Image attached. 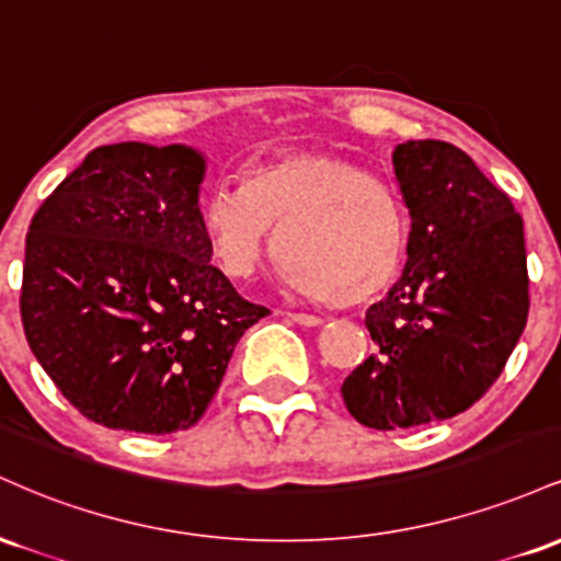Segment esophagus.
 Here are the masks:
<instances>
[{"instance_id":"esophagus-1","label":"esophagus","mask_w":561,"mask_h":561,"mask_svg":"<svg viewBox=\"0 0 561 561\" xmlns=\"http://www.w3.org/2000/svg\"><path fill=\"white\" fill-rule=\"evenodd\" d=\"M287 317L300 327H321V324H324V321H321L319 317H311V313H287Z\"/></svg>"}]
</instances>
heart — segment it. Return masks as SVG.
<instances>
[{
  "label": "heart",
  "instance_id": "b5f03b06",
  "mask_svg": "<svg viewBox=\"0 0 561 561\" xmlns=\"http://www.w3.org/2000/svg\"><path fill=\"white\" fill-rule=\"evenodd\" d=\"M199 221L218 266L253 279L276 250L282 282L306 298L362 302L388 289L409 250V210L388 179L356 160L295 150L244 171L242 186H216Z\"/></svg>",
  "mask_w": 561,
  "mask_h": 561
}]
</instances>
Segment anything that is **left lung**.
<instances>
[{"instance_id": "left-lung-1", "label": "left lung", "mask_w": 561, "mask_h": 561, "mask_svg": "<svg viewBox=\"0 0 561 561\" xmlns=\"http://www.w3.org/2000/svg\"><path fill=\"white\" fill-rule=\"evenodd\" d=\"M411 216L409 261L366 311L377 353L343 382L371 430L450 420L485 396L525 330L523 216L459 147L411 139L392 152Z\"/></svg>"}]
</instances>
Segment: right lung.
<instances>
[{
    "label": "right lung",
    "instance_id": "add662e5",
    "mask_svg": "<svg viewBox=\"0 0 561 561\" xmlns=\"http://www.w3.org/2000/svg\"><path fill=\"white\" fill-rule=\"evenodd\" d=\"M203 176V156L184 145L96 147L31 221L25 340L57 390L102 427L190 430L237 340L268 317L210 263Z\"/></svg>",
    "mask_w": 561,
    "mask_h": 561
}]
</instances>
